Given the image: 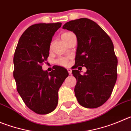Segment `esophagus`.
I'll return each instance as SVG.
<instances>
[{"label": "esophagus", "mask_w": 131, "mask_h": 131, "mask_svg": "<svg viewBox=\"0 0 131 131\" xmlns=\"http://www.w3.org/2000/svg\"><path fill=\"white\" fill-rule=\"evenodd\" d=\"M67 70H68V74H69V75H71V74H72V70L70 69V68H68V69H67Z\"/></svg>", "instance_id": "esophagus-1"}]
</instances>
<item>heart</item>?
Instances as JSON below:
<instances>
[{
	"instance_id": "b5f03b06",
	"label": "heart",
	"mask_w": 131,
	"mask_h": 131,
	"mask_svg": "<svg viewBox=\"0 0 131 131\" xmlns=\"http://www.w3.org/2000/svg\"><path fill=\"white\" fill-rule=\"evenodd\" d=\"M72 34H74L72 32H70V31H67V32L63 33V34L61 35V39L64 42V41L68 39V37L70 36V35H72ZM56 62H57V64H60V65H61V66H64V67L67 66V64H68V59H67V58H59L58 59H57Z\"/></svg>"
}]
</instances>
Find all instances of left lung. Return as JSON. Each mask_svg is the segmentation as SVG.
<instances>
[{"instance_id": "left-lung-1", "label": "left lung", "mask_w": 131, "mask_h": 131, "mask_svg": "<svg viewBox=\"0 0 131 131\" xmlns=\"http://www.w3.org/2000/svg\"><path fill=\"white\" fill-rule=\"evenodd\" d=\"M72 31L78 39L75 67H85L83 75L72 70L77 80L74 89L78 103L94 108L108 100L117 79L118 59L111 38L101 27L86 18L70 20L63 26Z\"/></svg>"}]
</instances>
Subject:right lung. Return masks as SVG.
<instances>
[{"label": "right lung", "mask_w": 131, "mask_h": 131, "mask_svg": "<svg viewBox=\"0 0 131 131\" xmlns=\"http://www.w3.org/2000/svg\"><path fill=\"white\" fill-rule=\"evenodd\" d=\"M61 26V23L30 26L22 34L14 53L17 90L26 105L38 114L54 111L59 89L68 76L63 67H55L50 72L42 69L49 56L52 37Z\"/></svg>", "instance_id": "obj_1"}]
</instances>
